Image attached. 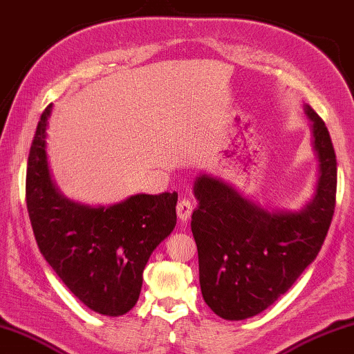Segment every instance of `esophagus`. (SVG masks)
I'll list each match as a JSON object with an SVG mask.
<instances>
[{
  "instance_id": "1",
  "label": "esophagus",
  "mask_w": 354,
  "mask_h": 354,
  "mask_svg": "<svg viewBox=\"0 0 354 354\" xmlns=\"http://www.w3.org/2000/svg\"><path fill=\"white\" fill-rule=\"evenodd\" d=\"M192 211H194V205H192V201H190L189 198H181V200L178 201L176 212H178L179 221H183V222L189 221L190 216H192Z\"/></svg>"
}]
</instances>
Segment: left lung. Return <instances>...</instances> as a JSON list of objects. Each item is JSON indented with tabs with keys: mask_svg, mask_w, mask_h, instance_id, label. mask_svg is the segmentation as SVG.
Segmentation results:
<instances>
[{
	"mask_svg": "<svg viewBox=\"0 0 354 354\" xmlns=\"http://www.w3.org/2000/svg\"><path fill=\"white\" fill-rule=\"evenodd\" d=\"M313 147L318 153L317 194L301 212H268L217 179L195 181L198 207L192 233L198 250L200 287L212 312L245 319L287 293L315 260L334 216L337 160L328 127L312 106Z\"/></svg>",
	"mask_w": 354,
	"mask_h": 354,
	"instance_id": "left-lung-1",
	"label": "left lung"
}]
</instances>
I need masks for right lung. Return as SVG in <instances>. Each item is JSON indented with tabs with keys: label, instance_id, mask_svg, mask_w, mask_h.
<instances>
[{
	"label": "right lung",
	"instance_id": "1",
	"mask_svg": "<svg viewBox=\"0 0 354 354\" xmlns=\"http://www.w3.org/2000/svg\"><path fill=\"white\" fill-rule=\"evenodd\" d=\"M48 105L32 138L26 207L42 257L91 310L120 317L137 304L143 269L176 225V192L140 194L110 207H89L56 192L48 175Z\"/></svg>",
	"mask_w": 354,
	"mask_h": 354
}]
</instances>
